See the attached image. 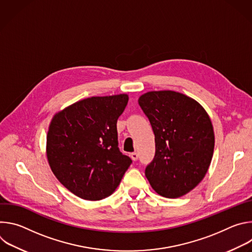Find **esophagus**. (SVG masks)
Listing matches in <instances>:
<instances>
[{"label":"esophagus","mask_w":252,"mask_h":252,"mask_svg":"<svg viewBox=\"0 0 252 252\" xmlns=\"http://www.w3.org/2000/svg\"><path fill=\"white\" fill-rule=\"evenodd\" d=\"M130 158H131V159L132 160H137V158H138V155H137V153H131L130 154Z\"/></svg>","instance_id":"34e87169"}]
</instances>
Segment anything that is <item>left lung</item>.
Listing matches in <instances>:
<instances>
[{"instance_id": "1", "label": "left lung", "mask_w": 252, "mask_h": 252, "mask_svg": "<svg viewBox=\"0 0 252 252\" xmlns=\"http://www.w3.org/2000/svg\"><path fill=\"white\" fill-rule=\"evenodd\" d=\"M138 104L150 120L156 155L146 167L152 188L161 196L181 197L205 176L214 150L209 116L193 98L173 91L143 94Z\"/></svg>"}]
</instances>
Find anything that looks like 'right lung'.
<instances>
[{"instance_id": "add662e5", "label": "right lung", "mask_w": 252, "mask_h": 252, "mask_svg": "<svg viewBox=\"0 0 252 252\" xmlns=\"http://www.w3.org/2000/svg\"><path fill=\"white\" fill-rule=\"evenodd\" d=\"M126 94L92 96L57 113L47 134V158L59 182L77 196L100 200L119 187L131 159L119 150L117 122Z\"/></svg>"}]
</instances>
